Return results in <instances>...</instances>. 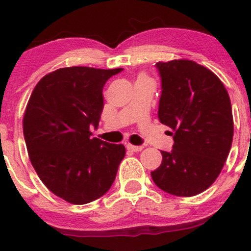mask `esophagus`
<instances>
[{
    "label": "esophagus",
    "mask_w": 251,
    "mask_h": 251,
    "mask_svg": "<svg viewBox=\"0 0 251 251\" xmlns=\"http://www.w3.org/2000/svg\"><path fill=\"white\" fill-rule=\"evenodd\" d=\"M127 149L131 151H141L143 149L142 146H132V144H127Z\"/></svg>",
    "instance_id": "obj_1"
}]
</instances>
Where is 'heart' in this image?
Returning a JSON list of instances; mask_svg holds the SVG:
<instances>
[{
	"label": "heart",
	"instance_id": "b5f03b06",
	"mask_svg": "<svg viewBox=\"0 0 251 251\" xmlns=\"http://www.w3.org/2000/svg\"><path fill=\"white\" fill-rule=\"evenodd\" d=\"M141 77H146V76H141Z\"/></svg>",
	"mask_w": 251,
	"mask_h": 251
}]
</instances>
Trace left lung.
<instances>
[{
    "label": "left lung",
    "instance_id": "obj_1",
    "mask_svg": "<svg viewBox=\"0 0 251 251\" xmlns=\"http://www.w3.org/2000/svg\"><path fill=\"white\" fill-rule=\"evenodd\" d=\"M161 77L158 116L173 130L171 151L151 171L154 183L166 193L192 197L219 177L233 140L231 100L211 70L193 60L156 63Z\"/></svg>",
    "mask_w": 251,
    "mask_h": 251
}]
</instances>
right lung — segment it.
Returning <instances> with one entry per match:
<instances>
[{"label": "right lung", "instance_id": "right-lung-1", "mask_svg": "<svg viewBox=\"0 0 251 251\" xmlns=\"http://www.w3.org/2000/svg\"><path fill=\"white\" fill-rule=\"evenodd\" d=\"M118 69L60 68L32 91L23 119L30 161L45 186L75 205L104 196L125 156L123 144L92 138L98 127L103 87Z\"/></svg>", "mask_w": 251, "mask_h": 251}]
</instances>
